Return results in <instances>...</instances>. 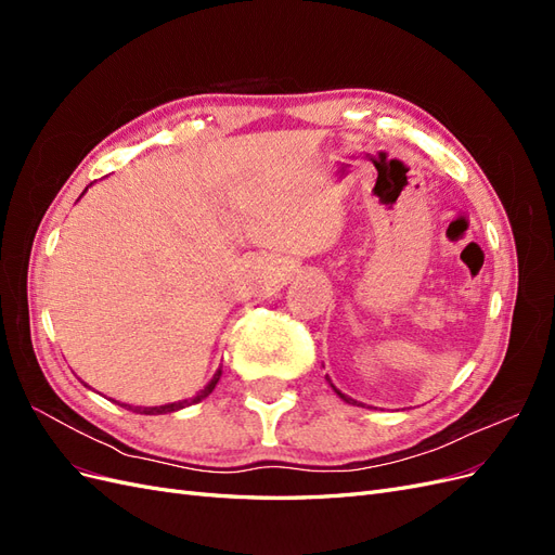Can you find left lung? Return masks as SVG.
Instances as JSON below:
<instances>
[{
    "mask_svg": "<svg viewBox=\"0 0 555 555\" xmlns=\"http://www.w3.org/2000/svg\"><path fill=\"white\" fill-rule=\"evenodd\" d=\"M328 384H331V379H328ZM331 389H333L335 393H338V396H340V398H343L345 402H349V405H361V402H359V400H354V398H349V396H345V393H343L340 389H335V386H333V384H331Z\"/></svg>",
    "mask_w": 555,
    "mask_h": 555,
    "instance_id": "obj_1",
    "label": "left lung"
}]
</instances>
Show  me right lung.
Listing matches in <instances>:
<instances>
[{"mask_svg":"<svg viewBox=\"0 0 555 555\" xmlns=\"http://www.w3.org/2000/svg\"><path fill=\"white\" fill-rule=\"evenodd\" d=\"M90 188V184H88ZM88 188H86V192H88ZM82 192V194H86ZM80 194V196H82ZM220 377H222V367H217L215 371V375H212V379L204 386V389H201L194 398H190V400H178V402H169V405H159V408H133V405H122V408H127V410H131V412H137V414H169V412H178V410H182V408H190V405H194V402H201L204 398H208L210 393H212V389L217 386V382H220Z\"/></svg>","mask_w":555,"mask_h":555,"instance_id":"add662e5","label":"right lung"}]
</instances>
